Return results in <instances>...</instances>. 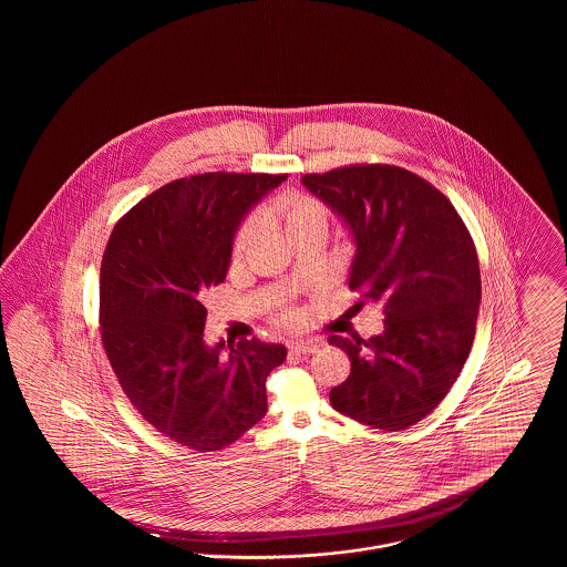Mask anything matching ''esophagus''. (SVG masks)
I'll list each match as a JSON object with an SVG mask.
<instances>
[{"mask_svg":"<svg viewBox=\"0 0 567 567\" xmlns=\"http://www.w3.org/2000/svg\"><path fill=\"white\" fill-rule=\"evenodd\" d=\"M317 351H319V342H315V340H301V342L291 344L293 354H310V352Z\"/></svg>","mask_w":567,"mask_h":567,"instance_id":"34e87169","label":"esophagus"}]
</instances>
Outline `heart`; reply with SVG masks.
I'll return each mask as SVG.
<instances>
[{
    "mask_svg": "<svg viewBox=\"0 0 567 567\" xmlns=\"http://www.w3.org/2000/svg\"><path fill=\"white\" fill-rule=\"evenodd\" d=\"M274 213L282 218L289 234L296 231L297 227H303V225H310V223L324 225V220H327V208L319 199L308 197V195H297V193L282 195L274 204ZM248 234H250V220L244 223L243 229L238 234V243H236L238 248H243Z\"/></svg>",
    "mask_w": 567,
    "mask_h": 567,
    "instance_id": "b5f03b06",
    "label": "heart"
}]
</instances>
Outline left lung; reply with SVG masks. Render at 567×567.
<instances>
[{
    "label": "left lung",
    "instance_id": "8db88e82",
    "mask_svg": "<svg viewBox=\"0 0 567 567\" xmlns=\"http://www.w3.org/2000/svg\"><path fill=\"white\" fill-rule=\"evenodd\" d=\"M301 185L351 236L349 287L384 310L374 338H329L351 359V377L329 402L377 430H408L444 400L472 349L481 306L474 243L453 204L402 167L351 165L306 174Z\"/></svg>",
    "mask_w": 567,
    "mask_h": 567
}]
</instances>
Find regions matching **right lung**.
<instances>
[{"mask_svg": "<svg viewBox=\"0 0 567 567\" xmlns=\"http://www.w3.org/2000/svg\"><path fill=\"white\" fill-rule=\"evenodd\" d=\"M285 174L210 172L142 199L112 229L100 270L102 340L137 412L169 440L208 453L266 412L282 344L243 340L223 354L204 338L208 287L225 280L236 231Z\"/></svg>", "mask_w": 567, "mask_h": 567, "instance_id": "add662e5", "label": "right lung"}]
</instances>
